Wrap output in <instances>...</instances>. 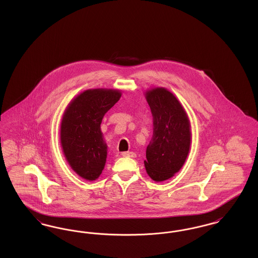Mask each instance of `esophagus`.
<instances>
[{"label": "esophagus", "instance_id": "esophagus-1", "mask_svg": "<svg viewBox=\"0 0 258 258\" xmlns=\"http://www.w3.org/2000/svg\"><path fill=\"white\" fill-rule=\"evenodd\" d=\"M122 156L124 158H135L136 154L134 152H123L122 153Z\"/></svg>", "mask_w": 258, "mask_h": 258}]
</instances>
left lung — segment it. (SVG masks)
<instances>
[{"mask_svg": "<svg viewBox=\"0 0 258 258\" xmlns=\"http://www.w3.org/2000/svg\"><path fill=\"white\" fill-rule=\"evenodd\" d=\"M144 95L154 120L144 165L152 180L163 182L180 171L189 154L190 122L180 100L166 88L154 87Z\"/></svg>", "mask_w": 258, "mask_h": 258, "instance_id": "8db88e82", "label": "left lung"}]
</instances>
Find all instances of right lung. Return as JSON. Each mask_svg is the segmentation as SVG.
<instances>
[{
  "instance_id": "obj_1",
  "label": "right lung",
  "mask_w": 258,
  "mask_h": 258,
  "mask_svg": "<svg viewBox=\"0 0 258 258\" xmlns=\"http://www.w3.org/2000/svg\"><path fill=\"white\" fill-rule=\"evenodd\" d=\"M121 96L116 89H89L73 98L62 114L61 151L71 168L84 180H97L104 169L107 144L100 123Z\"/></svg>"
}]
</instances>
